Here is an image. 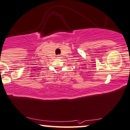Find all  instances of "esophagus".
Instances as JSON below:
<instances>
[{"mask_svg": "<svg viewBox=\"0 0 130 130\" xmlns=\"http://www.w3.org/2000/svg\"><path fill=\"white\" fill-rule=\"evenodd\" d=\"M57 58H61L60 55H57Z\"/></svg>", "mask_w": 130, "mask_h": 130, "instance_id": "1", "label": "esophagus"}]
</instances>
